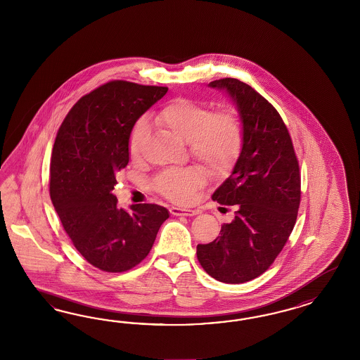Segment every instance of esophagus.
<instances>
[{"label": "esophagus", "instance_id": "34e87169", "mask_svg": "<svg viewBox=\"0 0 360 360\" xmlns=\"http://www.w3.org/2000/svg\"><path fill=\"white\" fill-rule=\"evenodd\" d=\"M170 214L175 217H194L198 211L191 208L170 207Z\"/></svg>", "mask_w": 360, "mask_h": 360}]
</instances>
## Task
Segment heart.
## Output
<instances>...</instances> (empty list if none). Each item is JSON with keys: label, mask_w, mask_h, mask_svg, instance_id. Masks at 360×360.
I'll return each instance as SVG.
<instances>
[{"label": "heart", "mask_w": 360, "mask_h": 360, "mask_svg": "<svg viewBox=\"0 0 360 360\" xmlns=\"http://www.w3.org/2000/svg\"><path fill=\"white\" fill-rule=\"evenodd\" d=\"M155 124L184 140L190 154L207 167L208 173L220 179L229 175L243 149V125L232 109L211 112L207 103L190 98H175L155 115ZM148 139V124L141 119L129 134L128 152L133 160L141 155ZM207 174L200 166L170 167L155 178V190L165 198L186 203L194 199L196 190L206 184Z\"/></svg>", "instance_id": "b5f03b06"}]
</instances>
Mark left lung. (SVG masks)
<instances>
[{
  "instance_id": "1",
  "label": "left lung",
  "mask_w": 360,
  "mask_h": 360,
  "mask_svg": "<svg viewBox=\"0 0 360 360\" xmlns=\"http://www.w3.org/2000/svg\"><path fill=\"white\" fill-rule=\"evenodd\" d=\"M236 104L243 149L212 200L232 206L235 219L218 238L198 244L202 268L220 283L251 281L265 272L289 239L301 200L300 166L280 113L251 86L233 77L214 80Z\"/></svg>"
}]
</instances>
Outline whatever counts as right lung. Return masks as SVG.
<instances>
[{
	"instance_id": "obj_1",
	"label": "right lung",
	"mask_w": 360,
	"mask_h": 360,
	"mask_svg": "<svg viewBox=\"0 0 360 360\" xmlns=\"http://www.w3.org/2000/svg\"><path fill=\"white\" fill-rule=\"evenodd\" d=\"M167 87L113 80L67 113L55 139L50 196L80 255L100 271H129L149 255L169 211L152 203L119 208L112 190L129 162L131 128Z\"/></svg>"
}]
</instances>
